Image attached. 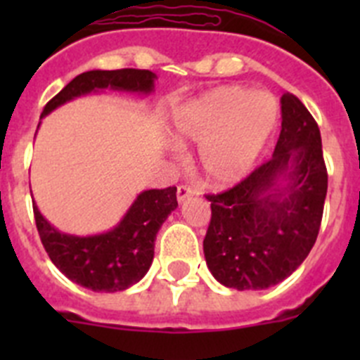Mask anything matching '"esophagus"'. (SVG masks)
<instances>
[{"label": "esophagus", "instance_id": "esophagus-1", "mask_svg": "<svg viewBox=\"0 0 360 360\" xmlns=\"http://www.w3.org/2000/svg\"><path fill=\"white\" fill-rule=\"evenodd\" d=\"M196 191L193 189V187L189 186H178L176 189V198L178 202H186L187 198H191V196H195Z\"/></svg>", "mask_w": 360, "mask_h": 360}]
</instances>
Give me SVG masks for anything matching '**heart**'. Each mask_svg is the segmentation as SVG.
<instances>
[{
  "mask_svg": "<svg viewBox=\"0 0 360 360\" xmlns=\"http://www.w3.org/2000/svg\"><path fill=\"white\" fill-rule=\"evenodd\" d=\"M274 95L221 86L186 104L174 117L184 144L203 146L200 167L211 184H231L252 169L279 124Z\"/></svg>",
  "mask_w": 360,
  "mask_h": 360,
  "instance_id": "b5f03b06",
  "label": "heart"
}]
</instances>
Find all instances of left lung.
<instances>
[{"instance_id":"1","label":"left lung","mask_w":360,"mask_h":360,"mask_svg":"<svg viewBox=\"0 0 360 360\" xmlns=\"http://www.w3.org/2000/svg\"><path fill=\"white\" fill-rule=\"evenodd\" d=\"M272 157L211 202L203 254L211 274L236 290L278 285L310 254L319 234L328 173L321 131L295 95L281 97Z\"/></svg>"}]
</instances>
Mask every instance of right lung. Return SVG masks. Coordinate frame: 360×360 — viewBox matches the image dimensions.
Segmentation results:
<instances>
[{
  "instance_id": "obj_1",
  "label": "right lung",
  "mask_w": 360,
  "mask_h": 360,
  "mask_svg": "<svg viewBox=\"0 0 360 360\" xmlns=\"http://www.w3.org/2000/svg\"><path fill=\"white\" fill-rule=\"evenodd\" d=\"M157 75L149 70H91L77 75L50 98L41 117L72 98L97 90L151 94ZM34 218L41 243L53 265L70 281L94 292H119L141 281L153 263L157 232L178 207L176 187L149 189L136 196L120 224L104 234L72 236L43 218L36 203Z\"/></svg>"
}]
</instances>
